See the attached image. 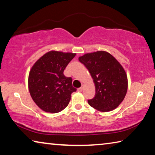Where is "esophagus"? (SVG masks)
<instances>
[{
    "label": "esophagus",
    "mask_w": 155,
    "mask_h": 155,
    "mask_svg": "<svg viewBox=\"0 0 155 155\" xmlns=\"http://www.w3.org/2000/svg\"><path fill=\"white\" fill-rule=\"evenodd\" d=\"M77 91H78V92H81V91H83V87H81L77 89Z\"/></svg>",
    "instance_id": "1"
}]
</instances>
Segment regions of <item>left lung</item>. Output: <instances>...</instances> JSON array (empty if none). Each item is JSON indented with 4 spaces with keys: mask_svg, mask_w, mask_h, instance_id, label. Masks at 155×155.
<instances>
[{
    "mask_svg": "<svg viewBox=\"0 0 155 155\" xmlns=\"http://www.w3.org/2000/svg\"><path fill=\"white\" fill-rule=\"evenodd\" d=\"M78 60L87 68L96 88L94 98L88 103L96 110L108 112L118 107L128 89L127 76L122 65L106 51L85 54Z\"/></svg>",
    "mask_w": 155,
    "mask_h": 155,
    "instance_id": "8db88e82",
    "label": "left lung"
}]
</instances>
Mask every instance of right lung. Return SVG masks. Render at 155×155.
<instances>
[{
	"label": "right lung",
	"instance_id": "right-lung-1",
	"mask_svg": "<svg viewBox=\"0 0 155 155\" xmlns=\"http://www.w3.org/2000/svg\"><path fill=\"white\" fill-rule=\"evenodd\" d=\"M76 53L51 51L41 57L31 68L28 75V90L33 101L43 111L55 114L70 103L72 78L64 71Z\"/></svg>",
	"mask_w": 155,
	"mask_h": 155
}]
</instances>
